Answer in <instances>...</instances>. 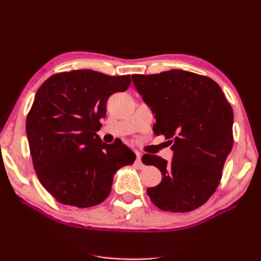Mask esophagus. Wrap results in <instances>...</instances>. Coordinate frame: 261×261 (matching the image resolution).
<instances>
[{
	"mask_svg": "<svg viewBox=\"0 0 261 261\" xmlns=\"http://www.w3.org/2000/svg\"><path fill=\"white\" fill-rule=\"evenodd\" d=\"M135 163L138 168H144V163L141 162V155H140V153H138V152H137V159H136Z\"/></svg>",
	"mask_w": 261,
	"mask_h": 261,
	"instance_id": "34e87169",
	"label": "esophagus"
}]
</instances>
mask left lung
<instances>
[{
	"label": "left lung",
	"mask_w": 261,
	"mask_h": 261,
	"mask_svg": "<svg viewBox=\"0 0 261 261\" xmlns=\"http://www.w3.org/2000/svg\"><path fill=\"white\" fill-rule=\"evenodd\" d=\"M132 83L155 116V135H165L173 160L145 154L161 183L147 189L153 204L167 212H190L208 200L220 183L232 148L233 113L213 79L173 69L155 74H132Z\"/></svg>",
	"instance_id": "1"
}]
</instances>
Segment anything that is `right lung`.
Returning <instances> with one entry per match:
<instances>
[{"label": "right lung", "mask_w": 261, "mask_h": 261, "mask_svg": "<svg viewBox=\"0 0 261 261\" xmlns=\"http://www.w3.org/2000/svg\"><path fill=\"white\" fill-rule=\"evenodd\" d=\"M130 84V74L72 70L53 74L39 87L26 135L38 178L61 204H100L116 171L135 162L136 154L124 144H106L96 135L108 98Z\"/></svg>", "instance_id": "1"}]
</instances>
